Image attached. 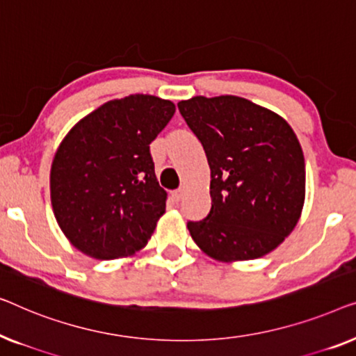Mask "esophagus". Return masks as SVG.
Wrapping results in <instances>:
<instances>
[{
  "instance_id": "34e87169",
  "label": "esophagus",
  "mask_w": 356,
  "mask_h": 356,
  "mask_svg": "<svg viewBox=\"0 0 356 356\" xmlns=\"http://www.w3.org/2000/svg\"><path fill=\"white\" fill-rule=\"evenodd\" d=\"M172 195V198H174V202H180V200H182V197H184V188H179V190H174V192L171 193Z\"/></svg>"
}]
</instances>
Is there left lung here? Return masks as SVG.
I'll return each instance as SVG.
<instances>
[{
  "label": "left lung",
  "mask_w": 356,
  "mask_h": 356,
  "mask_svg": "<svg viewBox=\"0 0 356 356\" xmlns=\"http://www.w3.org/2000/svg\"><path fill=\"white\" fill-rule=\"evenodd\" d=\"M211 169V211L190 221L193 242L222 263L261 258L297 226L305 158L284 118L250 99L221 95L177 103Z\"/></svg>",
  "instance_id": "left-lung-1"
}]
</instances>
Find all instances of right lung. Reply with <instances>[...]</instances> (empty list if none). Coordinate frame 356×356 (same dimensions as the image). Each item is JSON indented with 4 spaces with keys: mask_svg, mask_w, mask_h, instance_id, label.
I'll return each mask as SVG.
<instances>
[{
    "mask_svg": "<svg viewBox=\"0 0 356 356\" xmlns=\"http://www.w3.org/2000/svg\"><path fill=\"white\" fill-rule=\"evenodd\" d=\"M176 113L169 99L129 95L102 104L69 130L49 172L58 226L95 259L140 252L166 211L149 143Z\"/></svg>",
    "mask_w": 356,
    "mask_h": 356,
    "instance_id": "add662e5",
    "label": "right lung"
}]
</instances>
